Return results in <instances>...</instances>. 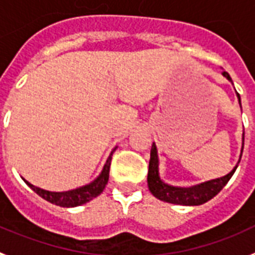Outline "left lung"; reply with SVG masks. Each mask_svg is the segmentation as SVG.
Here are the masks:
<instances>
[{
	"label": "left lung",
	"instance_id": "left-lung-1",
	"mask_svg": "<svg viewBox=\"0 0 255 255\" xmlns=\"http://www.w3.org/2000/svg\"><path fill=\"white\" fill-rule=\"evenodd\" d=\"M223 77H226L231 83L233 85L232 78L229 77L227 71H223ZM237 99H239V104L241 107V99L240 95L237 94ZM244 150V132H243V147H241V153H240V159L237 164L235 165L231 172L226 176L219 178H214V180H208L201 184L193 185V186H173V185L165 184L160 177L159 173V155H157V148L155 142L152 143L151 147V157L150 164H148V176H147V184H148V189H150L151 194L153 197H156L157 199H160L163 202H168V203H173V205H181V206H199L206 203L207 201L212 199L218 194L219 191L222 190L227 185L231 177L235 173V170L239 167V163L241 160V155H243Z\"/></svg>",
	"mask_w": 255,
	"mask_h": 255
}]
</instances>
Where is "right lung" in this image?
Wrapping results in <instances>:
<instances>
[{
    "label": "right lung",
    "instance_id": "add662e5",
    "mask_svg": "<svg viewBox=\"0 0 255 255\" xmlns=\"http://www.w3.org/2000/svg\"><path fill=\"white\" fill-rule=\"evenodd\" d=\"M117 147H115L111 153H109L108 159L105 161L104 167H103L102 172L99 174L98 177L95 178L94 181L88 182L87 185H83V186H79L77 189H71V190L66 191H49L45 190V189L37 188L35 185L29 184L28 181H23L28 185L29 188L32 189L37 195H40L41 198L45 199V201L50 202L56 206H60V207H77V206L85 205L87 202L92 201L94 198H96L98 195H100L103 193V190L105 189L107 184H108L109 178V167H111V161H112V155L116 151Z\"/></svg>",
    "mask_w": 255,
    "mask_h": 255
}]
</instances>
